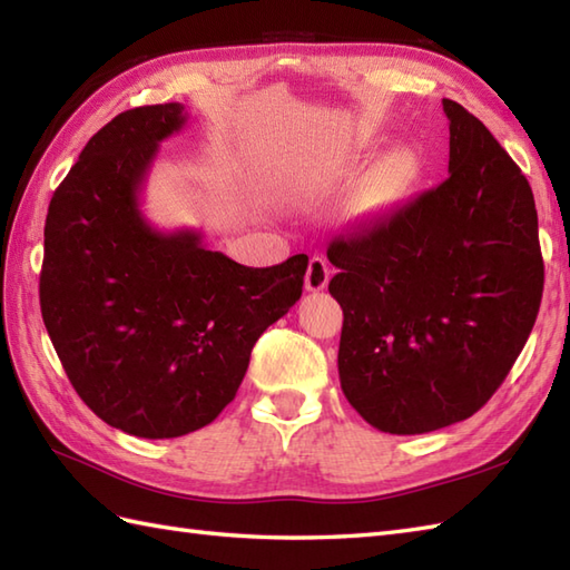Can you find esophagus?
Returning a JSON list of instances; mask_svg holds the SVG:
<instances>
[{"label": "esophagus", "mask_w": 570, "mask_h": 570, "mask_svg": "<svg viewBox=\"0 0 570 570\" xmlns=\"http://www.w3.org/2000/svg\"><path fill=\"white\" fill-rule=\"evenodd\" d=\"M331 282V266L325 264L323 257H311L306 269V288L308 292H323Z\"/></svg>", "instance_id": "1"}]
</instances>
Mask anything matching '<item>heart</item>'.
<instances>
[{
	"label": "heart",
	"mask_w": 570,
	"mask_h": 570,
	"mask_svg": "<svg viewBox=\"0 0 570 570\" xmlns=\"http://www.w3.org/2000/svg\"><path fill=\"white\" fill-rule=\"evenodd\" d=\"M343 171H347V168H325V178H335ZM411 176H414V156H411L409 149L399 147L390 154H384L382 159L370 166L365 178L360 180L355 208L360 213L386 208V205H392L406 190Z\"/></svg>",
	"instance_id": "1"
}]
</instances>
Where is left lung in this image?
I'll return each mask as SVG.
<instances>
[{"instance_id": "8db88e82", "label": "left lung", "mask_w": 570, "mask_h": 570, "mask_svg": "<svg viewBox=\"0 0 570 570\" xmlns=\"http://www.w3.org/2000/svg\"><path fill=\"white\" fill-rule=\"evenodd\" d=\"M448 178L331 242L337 372L370 426L414 435L470 419L534 328L543 259L534 193L490 129L443 100Z\"/></svg>"}]
</instances>
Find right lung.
<instances>
[{"label":"right lung","mask_w":570,"mask_h":570,"mask_svg":"<svg viewBox=\"0 0 570 570\" xmlns=\"http://www.w3.org/2000/svg\"><path fill=\"white\" fill-rule=\"evenodd\" d=\"M180 102L135 107L95 135L48 205L41 316L72 390L139 439L198 431L233 402L259 335L304 292L306 254L266 269L161 233L139 193Z\"/></svg>","instance_id":"add662e5"}]
</instances>
